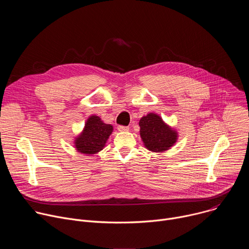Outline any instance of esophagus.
I'll use <instances>...</instances> for the list:
<instances>
[{
  "instance_id": "1",
  "label": "esophagus",
  "mask_w": 249,
  "mask_h": 249,
  "mask_svg": "<svg viewBox=\"0 0 249 249\" xmlns=\"http://www.w3.org/2000/svg\"><path fill=\"white\" fill-rule=\"evenodd\" d=\"M117 129L120 132H127V131H129V127H126V126H118Z\"/></svg>"
}]
</instances>
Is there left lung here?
<instances>
[{"label": "left lung", "mask_w": 249, "mask_h": 249, "mask_svg": "<svg viewBox=\"0 0 249 249\" xmlns=\"http://www.w3.org/2000/svg\"><path fill=\"white\" fill-rule=\"evenodd\" d=\"M139 126L144 146L154 153L169 150L178 139L177 131L167 125L160 115L153 112L142 117Z\"/></svg>", "instance_id": "8db88e82"}]
</instances>
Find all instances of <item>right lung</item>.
Wrapping results in <instances>:
<instances>
[{"mask_svg": "<svg viewBox=\"0 0 249 249\" xmlns=\"http://www.w3.org/2000/svg\"><path fill=\"white\" fill-rule=\"evenodd\" d=\"M112 132L111 124H105L100 117L91 115L88 118L83 131L75 138V148L87 156L97 154L105 147Z\"/></svg>", "mask_w": 249, "mask_h": 249, "instance_id": "obj_1", "label": "right lung"}]
</instances>
